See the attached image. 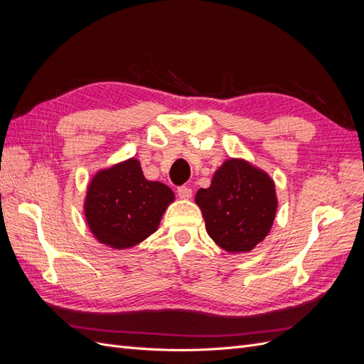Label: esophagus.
<instances>
[{
  "mask_svg": "<svg viewBox=\"0 0 364 364\" xmlns=\"http://www.w3.org/2000/svg\"><path fill=\"white\" fill-rule=\"evenodd\" d=\"M178 196L181 197V199H191L193 190L190 188V186H179V188H178Z\"/></svg>",
  "mask_w": 364,
  "mask_h": 364,
  "instance_id": "obj_1",
  "label": "esophagus"
}]
</instances>
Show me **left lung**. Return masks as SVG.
Returning a JSON list of instances; mask_svg holds the SVG:
<instances>
[{
	"label": "left lung",
	"instance_id": "1",
	"mask_svg": "<svg viewBox=\"0 0 364 364\" xmlns=\"http://www.w3.org/2000/svg\"><path fill=\"white\" fill-rule=\"evenodd\" d=\"M208 235L229 253L252 250L270 232L278 197L270 176L238 158L215 170L211 185L196 194Z\"/></svg>",
	"mask_w": 364,
	"mask_h": 364
}]
</instances>
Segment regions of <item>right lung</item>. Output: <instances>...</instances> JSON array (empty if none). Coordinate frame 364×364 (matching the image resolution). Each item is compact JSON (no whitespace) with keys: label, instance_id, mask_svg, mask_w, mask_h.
I'll list each match as a JSON object with an SVG mask.
<instances>
[{"label":"right lung","instance_id":"right-lung-1","mask_svg":"<svg viewBox=\"0 0 364 364\" xmlns=\"http://www.w3.org/2000/svg\"><path fill=\"white\" fill-rule=\"evenodd\" d=\"M174 193L162 182L147 181L138 159L98 170L87 185L85 218L98 243L130 249L156 232Z\"/></svg>","mask_w":364,"mask_h":364}]
</instances>
